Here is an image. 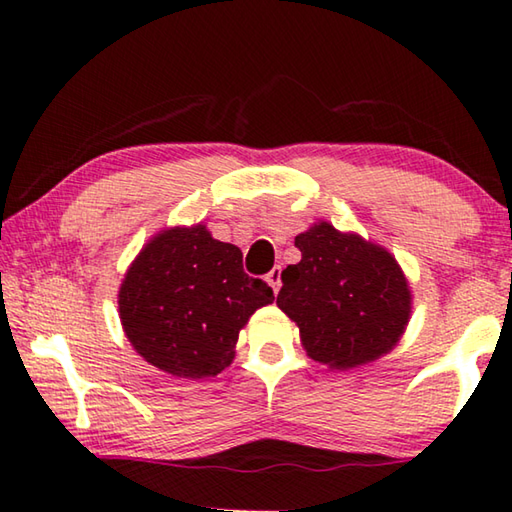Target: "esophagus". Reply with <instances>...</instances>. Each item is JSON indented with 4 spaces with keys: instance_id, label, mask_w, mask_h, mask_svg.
Masks as SVG:
<instances>
[{
    "instance_id": "obj_1",
    "label": "esophagus",
    "mask_w": 512,
    "mask_h": 512,
    "mask_svg": "<svg viewBox=\"0 0 512 512\" xmlns=\"http://www.w3.org/2000/svg\"><path fill=\"white\" fill-rule=\"evenodd\" d=\"M266 282L271 284V289L275 293L280 291V287H282V268L280 266H273L271 271H268V275H266Z\"/></svg>"
}]
</instances>
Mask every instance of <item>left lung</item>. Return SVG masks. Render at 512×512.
<instances>
[{"label":"left lung","mask_w":512,"mask_h":512,"mask_svg":"<svg viewBox=\"0 0 512 512\" xmlns=\"http://www.w3.org/2000/svg\"><path fill=\"white\" fill-rule=\"evenodd\" d=\"M302 259L282 271L277 307L300 329L307 357L329 370L377 361L400 343L413 293L395 255L359 232L316 221L296 237Z\"/></svg>","instance_id":"obj_1"}]
</instances>
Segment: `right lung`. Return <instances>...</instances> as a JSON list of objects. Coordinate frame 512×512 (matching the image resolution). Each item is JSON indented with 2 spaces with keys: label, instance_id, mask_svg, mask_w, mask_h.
I'll list each match as a JSON object with an SVG mask.
<instances>
[{
  "label": "right lung",
  "instance_id": "right-lung-1",
  "mask_svg": "<svg viewBox=\"0 0 512 512\" xmlns=\"http://www.w3.org/2000/svg\"><path fill=\"white\" fill-rule=\"evenodd\" d=\"M133 350L173 377H214L235 359L239 332L273 302L266 282L244 273L241 250L205 223L153 235L128 266L117 293Z\"/></svg>",
  "mask_w": 512,
  "mask_h": 512
}]
</instances>
